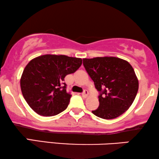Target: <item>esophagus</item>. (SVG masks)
<instances>
[{"label":"esophagus","mask_w":159,"mask_h":159,"mask_svg":"<svg viewBox=\"0 0 159 159\" xmlns=\"http://www.w3.org/2000/svg\"><path fill=\"white\" fill-rule=\"evenodd\" d=\"M82 97H84V98L87 97V96H88V90H84V91L82 92Z\"/></svg>","instance_id":"obj_1"}]
</instances>
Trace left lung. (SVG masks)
Listing matches in <instances>:
<instances>
[{
	"instance_id": "obj_1",
	"label": "left lung",
	"mask_w": 159,
	"mask_h": 159,
	"mask_svg": "<svg viewBox=\"0 0 159 159\" xmlns=\"http://www.w3.org/2000/svg\"><path fill=\"white\" fill-rule=\"evenodd\" d=\"M83 65L100 93L99 106L92 111L95 115L110 120L129 110L139 88L134 70L129 62L115 57H97L84 58Z\"/></svg>"
}]
</instances>
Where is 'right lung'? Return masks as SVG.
I'll use <instances>...</instances> for the list:
<instances>
[{"label":"right lung","mask_w":159,"mask_h":159,"mask_svg":"<svg viewBox=\"0 0 159 159\" xmlns=\"http://www.w3.org/2000/svg\"><path fill=\"white\" fill-rule=\"evenodd\" d=\"M82 63L81 58L63 55H44L31 60L20 79L22 93L30 108L42 116L65 110L71 95L66 92L64 78Z\"/></svg>","instance_id":"1"}]
</instances>
